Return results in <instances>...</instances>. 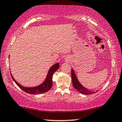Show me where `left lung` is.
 <instances>
[{
	"mask_svg": "<svg viewBox=\"0 0 122 122\" xmlns=\"http://www.w3.org/2000/svg\"><path fill=\"white\" fill-rule=\"evenodd\" d=\"M71 78H72V85L74 86V87L77 91H79V92H81V93L82 94H85V95L92 94L94 93V92L86 89L80 83L79 81L78 80L77 77H76L75 73L74 72V70L72 69H71Z\"/></svg>",
	"mask_w": 122,
	"mask_h": 122,
	"instance_id": "1",
	"label": "left lung"
}]
</instances>
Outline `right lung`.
<instances>
[{"instance_id": "right-lung-1", "label": "right lung", "mask_w": 122, "mask_h": 122, "mask_svg": "<svg viewBox=\"0 0 122 122\" xmlns=\"http://www.w3.org/2000/svg\"><path fill=\"white\" fill-rule=\"evenodd\" d=\"M60 65L59 63H56L55 65H53L50 67V69L48 70V74L47 75V76L46 77L44 81L42 82V84H41L40 85H39L35 87H24L22 85H21L20 84H19L17 81H16V80L14 79V78L13 77V75L11 74V76H12V78L13 80H14V81L15 82V84L22 89V90H23L24 92L28 94H40L44 93V92H47L50 90V89L51 88L52 86V77L53 74H54L55 71H56L59 68Z\"/></svg>"}]
</instances>
